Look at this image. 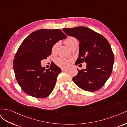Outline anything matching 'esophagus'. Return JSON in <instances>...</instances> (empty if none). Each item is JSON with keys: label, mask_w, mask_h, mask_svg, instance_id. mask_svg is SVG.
Listing matches in <instances>:
<instances>
[{"label": "esophagus", "mask_w": 127, "mask_h": 127, "mask_svg": "<svg viewBox=\"0 0 127 127\" xmlns=\"http://www.w3.org/2000/svg\"><path fill=\"white\" fill-rule=\"evenodd\" d=\"M68 70V68H61V70L62 71H67Z\"/></svg>", "instance_id": "34e87169"}]
</instances>
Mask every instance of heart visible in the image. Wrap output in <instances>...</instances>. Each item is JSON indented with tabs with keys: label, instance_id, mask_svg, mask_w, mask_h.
Masks as SVG:
<instances>
[{
	"label": "heart",
	"instance_id": "obj_1",
	"mask_svg": "<svg viewBox=\"0 0 127 127\" xmlns=\"http://www.w3.org/2000/svg\"><path fill=\"white\" fill-rule=\"evenodd\" d=\"M76 42H78L77 40L75 37H72V36H69L68 37L67 39L64 41V43L68 46V47L70 48L71 46L75 44ZM58 43H56L53 46L52 48V52L53 53H55L58 48ZM56 64L60 67H67L69 66L70 63V60L63 58H59L57 59L56 61Z\"/></svg>",
	"mask_w": 127,
	"mask_h": 127
}]
</instances>
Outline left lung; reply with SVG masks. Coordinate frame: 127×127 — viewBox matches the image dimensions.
<instances>
[{"label":"left lung","instance_id":"8db88e82","mask_svg":"<svg viewBox=\"0 0 127 127\" xmlns=\"http://www.w3.org/2000/svg\"><path fill=\"white\" fill-rule=\"evenodd\" d=\"M63 30L79 42L77 64L84 62L87 64L86 69H77L78 74L72 78L73 82L86 91L100 89L110 77L114 64V55L109 42L101 34L86 27Z\"/></svg>","mask_w":127,"mask_h":127}]
</instances>
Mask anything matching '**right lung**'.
<instances>
[{
    "instance_id": "1",
    "label": "right lung",
    "mask_w": 127,
    "mask_h": 127,
    "mask_svg": "<svg viewBox=\"0 0 127 127\" xmlns=\"http://www.w3.org/2000/svg\"><path fill=\"white\" fill-rule=\"evenodd\" d=\"M67 37L60 30L42 29L23 41L15 55L13 67L17 81L26 94L39 98L51 94L61 69L53 64L46 70L41 61L51 54L53 45Z\"/></svg>"
}]
</instances>
